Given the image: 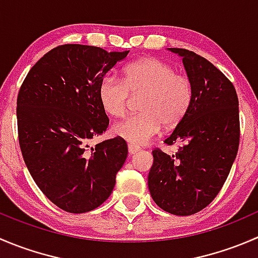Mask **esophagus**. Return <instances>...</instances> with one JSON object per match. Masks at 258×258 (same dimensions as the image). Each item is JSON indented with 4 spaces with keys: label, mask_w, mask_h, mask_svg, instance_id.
I'll return each mask as SVG.
<instances>
[{
    "label": "esophagus",
    "mask_w": 258,
    "mask_h": 258,
    "mask_svg": "<svg viewBox=\"0 0 258 258\" xmlns=\"http://www.w3.org/2000/svg\"><path fill=\"white\" fill-rule=\"evenodd\" d=\"M140 151V147H137V146H134V145H128V153L130 155H135V153H137Z\"/></svg>",
    "instance_id": "34e87169"
}]
</instances>
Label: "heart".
<instances>
[{
    "mask_svg": "<svg viewBox=\"0 0 258 258\" xmlns=\"http://www.w3.org/2000/svg\"><path fill=\"white\" fill-rule=\"evenodd\" d=\"M98 100L106 113L123 117L131 96H141V113L128 117L112 127L117 137L134 145H144L162 126H177L194 101V83L175 67L158 58H144L127 64L122 81L113 76L101 80Z\"/></svg>",
    "mask_w": 258,
    "mask_h": 258,
    "instance_id": "b5f03b06",
    "label": "heart"
}]
</instances>
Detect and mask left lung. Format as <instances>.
Returning <instances> with one entry per match:
<instances>
[{"instance_id":"1","label":"left lung","mask_w":258,"mask_h":258,"mask_svg":"<svg viewBox=\"0 0 258 258\" xmlns=\"http://www.w3.org/2000/svg\"><path fill=\"white\" fill-rule=\"evenodd\" d=\"M183 57L194 83V101L184 118L165 139L176 153L152 151L148 188L158 207L189 216L207 207L220 194L240 146V111L235 86L205 57L171 48Z\"/></svg>"}]
</instances>
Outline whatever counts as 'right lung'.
Listing matches in <instances>:
<instances>
[{
    "mask_svg": "<svg viewBox=\"0 0 258 258\" xmlns=\"http://www.w3.org/2000/svg\"><path fill=\"white\" fill-rule=\"evenodd\" d=\"M130 51L57 46L36 62L17 96L18 142L33 181L61 210L85 213L110 197L128 148L121 137L88 142L110 119L98 100L101 80Z\"/></svg>",
    "mask_w": 258,
    "mask_h": 258,
    "instance_id": "obj_1",
    "label": "right lung"
}]
</instances>
